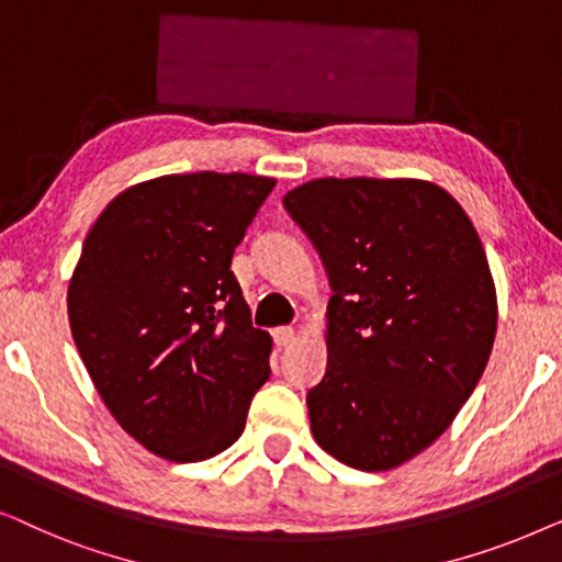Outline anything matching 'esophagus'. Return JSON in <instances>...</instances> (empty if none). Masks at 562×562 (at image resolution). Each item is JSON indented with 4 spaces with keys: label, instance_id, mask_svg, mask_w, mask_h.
<instances>
[{
    "label": "esophagus",
    "instance_id": "1",
    "mask_svg": "<svg viewBox=\"0 0 562 562\" xmlns=\"http://www.w3.org/2000/svg\"><path fill=\"white\" fill-rule=\"evenodd\" d=\"M291 340H294V329H291V327H276L273 329V342L279 345V348H286V345H291Z\"/></svg>",
    "mask_w": 562,
    "mask_h": 562
}]
</instances>
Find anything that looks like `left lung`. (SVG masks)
Wrapping results in <instances>:
<instances>
[{
	"label": "left lung",
	"mask_w": 562,
	"mask_h": 562,
	"mask_svg": "<svg viewBox=\"0 0 562 562\" xmlns=\"http://www.w3.org/2000/svg\"><path fill=\"white\" fill-rule=\"evenodd\" d=\"M327 268V371L312 435L340 463L391 471L463 409L494 348L486 250L456 196L422 179H312L283 196Z\"/></svg>",
	"instance_id": "obj_1"
}]
</instances>
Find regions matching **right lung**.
Segmentation results:
<instances>
[{"instance_id":"right-lung-1","label":"right lung","mask_w":562,"mask_h":562,"mask_svg":"<svg viewBox=\"0 0 562 562\" xmlns=\"http://www.w3.org/2000/svg\"><path fill=\"white\" fill-rule=\"evenodd\" d=\"M276 187L252 173H171L120 191L68 281V322L102 402L173 463L220 456L271 375L233 252Z\"/></svg>"}]
</instances>
